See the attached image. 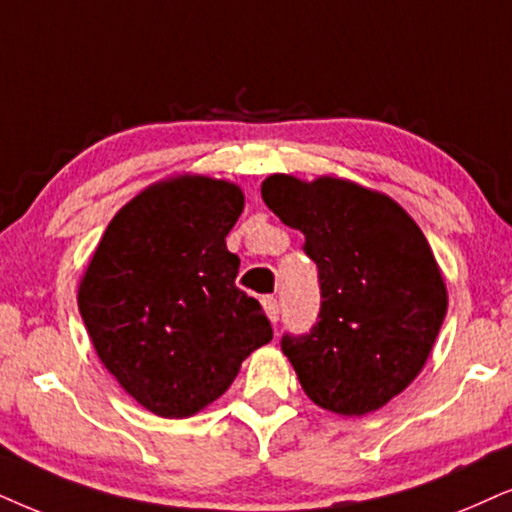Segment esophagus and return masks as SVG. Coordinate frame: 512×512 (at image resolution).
<instances>
[{
	"label": "esophagus",
	"instance_id": "1",
	"mask_svg": "<svg viewBox=\"0 0 512 512\" xmlns=\"http://www.w3.org/2000/svg\"><path fill=\"white\" fill-rule=\"evenodd\" d=\"M262 307H264V312H267L269 321L276 323L278 321V302H276V297L274 295L262 297Z\"/></svg>",
	"mask_w": 512,
	"mask_h": 512
}]
</instances>
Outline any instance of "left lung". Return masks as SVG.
Here are the masks:
<instances>
[{"instance_id":"obj_1","label":"left lung","mask_w":512,"mask_h":512,"mask_svg":"<svg viewBox=\"0 0 512 512\" xmlns=\"http://www.w3.org/2000/svg\"><path fill=\"white\" fill-rule=\"evenodd\" d=\"M262 198L302 231L319 269V321L281 340L302 390L340 416L378 411L413 383L442 328L446 286L428 238L392 198L354 181L271 174Z\"/></svg>"}]
</instances>
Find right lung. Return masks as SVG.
<instances>
[{
	"mask_svg": "<svg viewBox=\"0 0 512 512\" xmlns=\"http://www.w3.org/2000/svg\"><path fill=\"white\" fill-rule=\"evenodd\" d=\"M243 205L224 179L158 181L113 217L84 271L77 304L96 354L155 416L205 409L274 338L226 250Z\"/></svg>",
	"mask_w": 512,
	"mask_h": 512,
	"instance_id": "obj_1",
	"label": "right lung"
}]
</instances>
